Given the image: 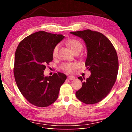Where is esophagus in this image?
<instances>
[{"mask_svg":"<svg viewBox=\"0 0 132 132\" xmlns=\"http://www.w3.org/2000/svg\"><path fill=\"white\" fill-rule=\"evenodd\" d=\"M68 79L70 80H74L75 79V77L74 76H71V75H70L68 77Z\"/></svg>","mask_w":132,"mask_h":132,"instance_id":"obj_1","label":"esophagus"}]
</instances>
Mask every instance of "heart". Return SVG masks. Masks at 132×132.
<instances>
[{
    "label": "heart",
    "mask_w": 132,
    "mask_h": 132,
    "mask_svg": "<svg viewBox=\"0 0 132 132\" xmlns=\"http://www.w3.org/2000/svg\"><path fill=\"white\" fill-rule=\"evenodd\" d=\"M66 44L71 51L74 53L75 52L79 51L80 52L83 49V44L81 42L77 40V39L71 38L69 39L66 41ZM60 45L59 44L56 45L53 49L52 55L53 57H55L57 55V53L59 50ZM62 70L68 72V73H71L73 72L74 70L77 68V64L75 63H66L61 64L60 67Z\"/></svg>",
    "instance_id": "1"
}]
</instances>
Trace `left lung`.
Returning <instances> with one entry per match:
<instances>
[{"label": "left lung", "mask_w": 132, "mask_h": 132, "mask_svg": "<svg viewBox=\"0 0 132 132\" xmlns=\"http://www.w3.org/2000/svg\"><path fill=\"white\" fill-rule=\"evenodd\" d=\"M70 33L85 41L87 50L85 66L91 72L86 80L78 77L85 81L75 95L87 104L99 103L108 95L116 80L119 60L116 49L109 39L99 32L87 29Z\"/></svg>", "instance_id": "obj_1"}]
</instances>
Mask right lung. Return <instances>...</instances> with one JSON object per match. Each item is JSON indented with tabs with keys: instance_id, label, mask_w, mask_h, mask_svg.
I'll return each instance as SVG.
<instances>
[{
	"instance_id": "add662e5",
	"label": "right lung",
	"mask_w": 132,
	"mask_h": 132,
	"mask_svg": "<svg viewBox=\"0 0 132 132\" xmlns=\"http://www.w3.org/2000/svg\"><path fill=\"white\" fill-rule=\"evenodd\" d=\"M64 37L39 31L27 36L17 47L13 68L16 85L23 96L35 106L46 107L54 103L66 79V75L61 72L51 77L44 75L53 60V48Z\"/></svg>"
}]
</instances>
